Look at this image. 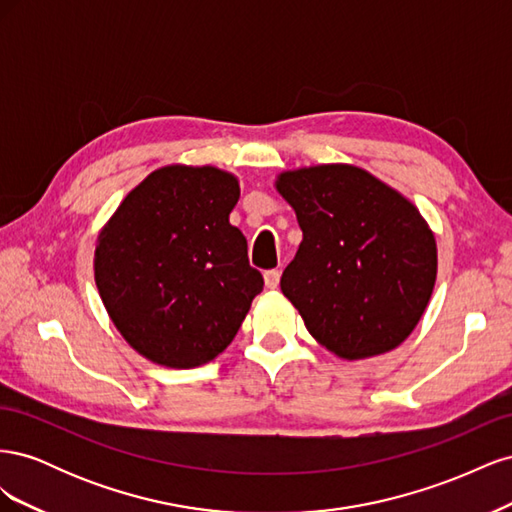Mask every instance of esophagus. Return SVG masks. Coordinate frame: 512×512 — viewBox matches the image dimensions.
Segmentation results:
<instances>
[{"label":"esophagus","instance_id":"34e87169","mask_svg":"<svg viewBox=\"0 0 512 512\" xmlns=\"http://www.w3.org/2000/svg\"><path fill=\"white\" fill-rule=\"evenodd\" d=\"M280 275H282V271L280 269H269V271H265V284H267V288H277L280 286Z\"/></svg>","mask_w":512,"mask_h":512}]
</instances>
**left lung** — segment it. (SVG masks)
<instances>
[{"instance_id": "8db88e82", "label": "left lung", "mask_w": 512, "mask_h": 512, "mask_svg": "<svg viewBox=\"0 0 512 512\" xmlns=\"http://www.w3.org/2000/svg\"><path fill=\"white\" fill-rule=\"evenodd\" d=\"M303 241L282 292L318 344L348 361L397 348L436 284V239L418 209L367 170L324 164L277 179Z\"/></svg>"}]
</instances>
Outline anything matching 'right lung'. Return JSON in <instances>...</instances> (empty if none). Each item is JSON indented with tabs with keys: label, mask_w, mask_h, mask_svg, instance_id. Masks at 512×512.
Here are the masks:
<instances>
[{
	"label": "right lung",
	"mask_w": 512,
	"mask_h": 512,
	"mask_svg": "<svg viewBox=\"0 0 512 512\" xmlns=\"http://www.w3.org/2000/svg\"><path fill=\"white\" fill-rule=\"evenodd\" d=\"M239 181L213 166H166L123 198L96 247L108 316L149 361L188 369L235 339L265 286L228 222Z\"/></svg>",
	"instance_id": "obj_1"
}]
</instances>
